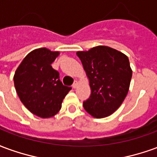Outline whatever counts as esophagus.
<instances>
[{
  "label": "esophagus",
  "mask_w": 157,
  "mask_h": 157,
  "mask_svg": "<svg viewBox=\"0 0 157 157\" xmlns=\"http://www.w3.org/2000/svg\"><path fill=\"white\" fill-rule=\"evenodd\" d=\"M78 86V82H77V81H75V82L73 83V85H72V87L73 88H76Z\"/></svg>",
  "instance_id": "34e87169"
}]
</instances>
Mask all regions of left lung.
Returning <instances> with one entry per match:
<instances>
[{
	"mask_svg": "<svg viewBox=\"0 0 157 157\" xmlns=\"http://www.w3.org/2000/svg\"><path fill=\"white\" fill-rule=\"evenodd\" d=\"M88 76L91 96L83 102L94 118L111 115L124 102L129 88L132 71L128 57L108 46H97L76 53Z\"/></svg>",
	"mask_w": 157,
	"mask_h": 157,
	"instance_id": "left-lung-1",
	"label": "left lung"
}]
</instances>
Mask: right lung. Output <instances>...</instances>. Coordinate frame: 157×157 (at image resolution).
Segmentation results:
<instances>
[{
	"mask_svg": "<svg viewBox=\"0 0 157 157\" xmlns=\"http://www.w3.org/2000/svg\"><path fill=\"white\" fill-rule=\"evenodd\" d=\"M59 54L45 48L30 52L14 75V85L21 102L40 118L55 115L71 89L62 84L59 73L51 66Z\"/></svg>",
	"mask_w": 157,
	"mask_h": 157,
	"instance_id": "add662e5",
	"label": "right lung"
}]
</instances>
